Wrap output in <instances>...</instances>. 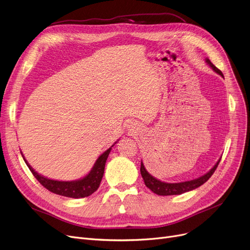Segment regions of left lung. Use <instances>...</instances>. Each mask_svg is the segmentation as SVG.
Masks as SVG:
<instances>
[{"mask_svg": "<svg viewBox=\"0 0 250 250\" xmlns=\"http://www.w3.org/2000/svg\"><path fill=\"white\" fill-rule=\"evenodd\" d=\"M206 62L213 69V71H215L217 74H219L220 76H223L222 72L216 68L215 65L212 63V62L209 61L208 59H206ZM221 159L218 160V162L213 166V168L209 170L208 172H207L205 175L195 178L192 180H188V181H182V182H176V183H168V182H164L161 181L159 179L155 178L154 176H152L144 166L143 161H141V174L142 177L144 179V182L148 188H150L154 193L158 194V195H174V194H181L185 193L187 191H190L192 189H195L200 188L201 186H203L204 183L213 175V173L215 172V170L217 169L219 162Z\"/></svg>", "mask_w": 250, "mask_h": 250, "instance_id": "left-lung-1", "label": "left lung"}]
</instances>
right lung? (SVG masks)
Here are the masks:
<instances>
[{
	"label": "right lung",
	"mask_w": 250,
	"mask_h": 250,
	"mask_svg": "<svg viewBox=\"0 0 250 250\" xmlns=\"http://www.w3.org/2000/svg\"><path fill=\"white\" fill-rule=\"evenodd\" d=\"M115 143H117V142H115ZM115 143L111 147H113L115 145ZM111 147L98 157V159L96 160L93 168L91 169V171L86 176H84L83 178L78 179V180H72V181L54 180V179H49L47 177H44L41 174H38L35 170L29 165V163L26 161L22 153H21V155L23 157L26 165L28 166L30 171L34 175V177L39 182H41V185L43 186L46 189H48L49 191L54 192L56 194L67 196V198L81 199V198H86V196L91 195L99 188L101 179L103 177V173H104L105 163H106L108 155L111 151Z\"/></svg>",
	"instance_id": "1"
}]
</instances>
